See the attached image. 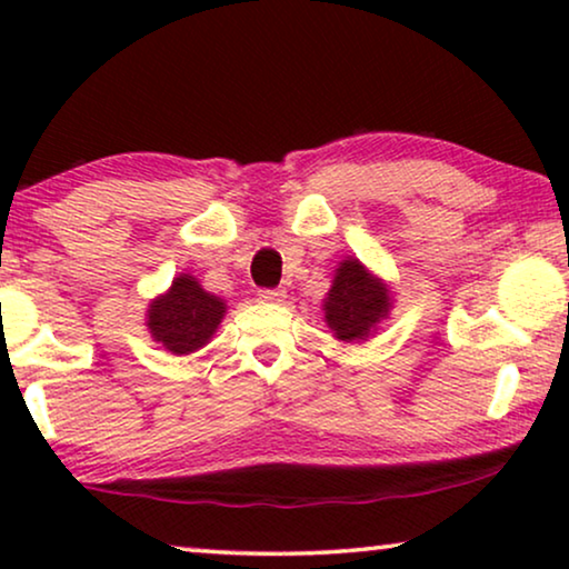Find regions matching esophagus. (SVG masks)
Here are the masks:
<instances>
[{
    "label": "esophagus",
    "mask_w": 569,
    "mask_h": 569,
    "mask_svg": "<svg viewBox=\"0 0 569 569\" xmlns=\"http://www.w3.org/2000/svg\"><path fill=\"white\" fill-rule=\"evenodd\" d=\"M259 298L263 300V302H284V290H261V295Z\"/></svg>",
    "instance_id": "1"
}]
</instances>
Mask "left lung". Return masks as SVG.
I'll list each match as a JSON object with an SVG mask.
<instances>
[{"label": "left lung", "instance_id": "1", "mask_svg": "<svg viewBox=\"0 0 569 569\" xmlns=\"http://www.w3.org/2000/svg\"><path fill=\"white\" fill-rule=\"evenodd\" d=\"M321 310L333 339L360 345L378 333L380 323L391 316V284L372 274L357 256H345L333 269L331 290L326 292Z\"/></svg>", "mask_w": 569, "mask_h": 569}]
</instances>
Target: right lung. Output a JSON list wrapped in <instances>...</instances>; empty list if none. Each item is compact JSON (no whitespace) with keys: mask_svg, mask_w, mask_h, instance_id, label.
<instances>
[{"mask_svg":"<svg viewBox=\"0 0 569 569\" xmlns=\"http://www.w3.org/2000/svg\"><path fill=\"white\" fill-rule=\"evenodd\" d=\"M228 313V302L207 292L193 274H178L147 306L144 326L152 341L170 355H193L209 345Z\"/></svg>","mask_w":569,"mask_h":569,"instance_id":"obj_1","label":"right lung"}]
</instances>
